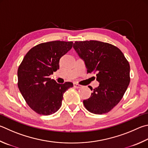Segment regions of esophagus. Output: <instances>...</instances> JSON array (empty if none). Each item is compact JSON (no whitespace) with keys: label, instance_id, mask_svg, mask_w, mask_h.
Returning <instances> with one entry per match:
<instances>
[{"label":"esophagus","instance_id":"esophagus-1","mask_svg":"<svg viewBox=\"0 0 148 148\" xmlns=\"http://www.w3.org/2000/svg\"><path fill=\"white\" fill-rule=\"evenodd\" d=\"M74 87L76 88H80L82 87V85H79L77 83H74Z\"/></svg>","mask_w":148,"mask_h":148}]
</instances>
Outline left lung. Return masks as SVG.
<instances>
[{"mask_svg": "<svg viewBox=\"0 0 148 148\" xmlns=\"http://www.w3.org/2000/svg\"><path fill=\"white\" fill-rule=\"evenodd\" d=\"M73 48L84 61L87 73H96L100 83L90 97L83 100L88 111L96 114L109 112L119 103L130 82V66L119 48L98 41H76Z\"/></svg>", "mask_w": 148, "mask_h": 148, "instance_id": "left-lung-1", "label": "left lung"}]
</instances>
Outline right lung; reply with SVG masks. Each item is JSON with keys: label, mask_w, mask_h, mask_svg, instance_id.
Masks as SVG:
<instances>
[{"label": "right lung", "mask_w": 148, "mask_h": 148, "mask_svg": "<svg viewBox=\"0 0 148 148\" xmlns=\"http://www.w3.org/2000/svg\"><path fill=\"white\" fill-rule=\"evenodd\" d=\"M72 41L43 42L31 48L17 71L18 87L29 107L37 114L50 115L61 106L63 94L72 82L60 84L50 77L60 69V60L71 49Z\"/></svg>", "instance_id": "obj_1"}]
</instances>
